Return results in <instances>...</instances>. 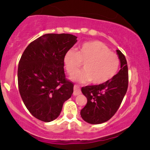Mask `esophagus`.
Returning a JSON list of instances; mask_svg holds the SVG:
<instances>
[{
  "instance_id": "obj_1",
  "label": "esophagus",
  "mask_w": 150,
  "mask_h": 150,
  "mask_svg": "<svg viewBox=\"0 0 150 150\" xmlns=\"http://www.w3.org/2000/svg\"><path fill=\"white\" fill-rule=\"evenodd\" d=\"M81 94V90L80 87L78 85H74V92H73V95L74 96H77L79 94Z\"/></svg>"
}]
</instances>
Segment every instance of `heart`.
I'll return each mask as SVG.
<instances>
[{
  "label": "heart",
  "mask_w": 150,
  "mask_h": 150,
  "mask_svg": "<svg viewBox=\"0 0 150 150\" xmlns=\"http://www.w3.org/2000/svg\"><path fill=\"white\" fill-rule=\"evenodd\" d=\"M85 70L76 73L81 63ZM63 64L70 79L81 83L91 80L94 85H101L111 80L118 73L120 60L105 44L98 41L82 44L77 52L70 49L65 53Z\"/></svg>",
  "instance_id": "1"
}]
</instances>
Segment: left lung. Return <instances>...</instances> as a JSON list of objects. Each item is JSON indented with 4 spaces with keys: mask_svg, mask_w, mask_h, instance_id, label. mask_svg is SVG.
<instances>
[{
    "mask_svg": "<svg viewBox=\"0 0 150 150\" xmlns=\"http://www.w3.org/2000/svg\"><path fill=\"white\" fill-rule=\"evenodd\" d=\"M120 60V70L113 78L101 85L82 87L87 103L81 110L85 121L91 124H100L107 121L116 113L125 95L128 85V70L124 55L116 50Z\"/></svg>",
    "mask_w": 150,
    "mask_h": 150,
    "instance_id": "8db88e82",
    "label": "left lung"
}]
</instances>
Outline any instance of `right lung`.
Returning a JSON list of instances; mask_svg holds the SVG:
<instances>
[{"mask_svg":"<svg viewBox=\"0 0 150 150\" xmlns=\"http://www.w3.org/2000/svg\"><path fill=\"white\" fill-rule=\"evenodd\" d=\"M70 34H46L26 48L18 65V87L28 111L37 119L51 122L71 97L73 84L65 79L63 57L77 42Z\"/></svg>","mask_w":150,"mask_h":150,"instance_id":"obj_1","label":"right lung"}]
</instances>
